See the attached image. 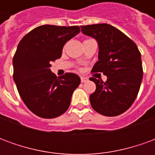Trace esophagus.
I'll return each mask as SVG.
<instances>
[{
    "mask_svg": "<svg viewBox=\"0 0 155 155\" xmlns=\"http://www.w3.org/2000/svg\"><path fill=\"white\" fill-rule=\"evenodd\" d=\"M81 82H82V83H84V82H86V81H88V78L84 77V76H81Z\"/></svg>",
    "mask_w": 155,
    "mask_h": 155,
    "instance_id": "34e87169",
    "label": "esophagus"
}]
</instances>
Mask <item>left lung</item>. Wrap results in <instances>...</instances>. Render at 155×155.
Masks as SVG:
<instances>
[{"mask_svg":"<svg viewBox=\"0 0 155 155\" xmlns=\"http://www.w3.org/2000/svg\"><path fill=\"white\" fill-rule=\"evenodd\" d=\"M81 31L95 39L99 45V61L91 71L107 76L105 83L90 79L96 84L90 96L91 106L104 116L122 114L136 99L143 78L139 49L123 32L109 24L81 26Z\"/></svg>","mask_w":155,"mask_h":155,"instance_id":"obj_1","label":"left lung"}]
</instances>
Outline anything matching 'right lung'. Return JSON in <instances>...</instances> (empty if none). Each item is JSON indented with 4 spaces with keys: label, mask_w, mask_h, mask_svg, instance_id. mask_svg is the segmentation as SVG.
Wrapping results in <instances>:
<instances>
[{
    "label": "right lung",
    "mask_w": 155,
    "mask_h": 155,
    "mask_svg": "<svg viewBox=\"0 0 155 155\" xmlns=\"http://www.w3.org/2000/svg\"><path fill=\"white\" fill-rule=\"evenodd\" d=\"M74 26L44 25L20 41L13 57V79L22 101L37 116L52 119L67 110L81 78L74 73L57 77L51 63L61 57L64 44L80 33Z\"/></svg>",
    "instance_id": "obj_1"
}]
</instances>
